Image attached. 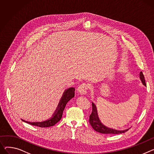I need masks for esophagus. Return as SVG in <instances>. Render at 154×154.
Returning <instances> with one entry per match:
<instances>
[{"label": "esophagus", "instance_id": "obj_1", "mask_svg": "<svg viewBox=\"0 0 154 154\" xmlns=\"http://www.w3.org/2000/svg\"><path fill=\"white\" fill-rule=\"evenodd\" d=\"M88 89V86L85 84H81L79 87L78 88V93L82 95H85L87 93V91Z\"/></svg>", "mask_w": 154, "mask_h": 154}]
</instances>
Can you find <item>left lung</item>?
Masks as SVG:
<instances>
[{
	"label": "left lung",
	"mask_w": 154,
	"mask_h": 154,
	"mask_svg": "<svg viewBox=\"0 0 154 154\" xmlns=\"http://www.w3.org/2000/svg\"><path fill=\"white\" fill-rule=\"evenodd\" d=\"M139 77L142 84L144 86H146L145 78L142 72H140ZM89 122L94 130H95L98 132L102 133V134H121V133H124L126 132L129 129H127L125 130H116L115 129H112L105 126L101 122L98 117L97 106L94 103H93V102H92V112H91V114L90 115Z\"/></svg>",
	"instance_id": "left-lung-1"
}]
</instances>
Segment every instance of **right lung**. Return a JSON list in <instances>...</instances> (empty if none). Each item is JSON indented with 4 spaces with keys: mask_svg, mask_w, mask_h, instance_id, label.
<instances>
[{
    "mask_svg": "<svg viewBox=\"0 0 154 154\" xmlns=\"http://www.w3.org/2000/svg\"><path fill=\"white\" fill-rule=\"evenodd\" d=\"M75 95V88L74 87H70L64 90L63 95L61 97L59 103L57 105L56 109L55 110L53 116L47 120L42 122H29L23 120V121L27 122L33 126H36L40 128H48L53 126L59 122L61 118H62L64 109L66 107L67 102L72 98Z\"/></svg>",
    "mask_w": 154,
    "mask_h": 154,
    "instance_id": "right-lung-1",
    "label": "right lung"
}]
</instances>
